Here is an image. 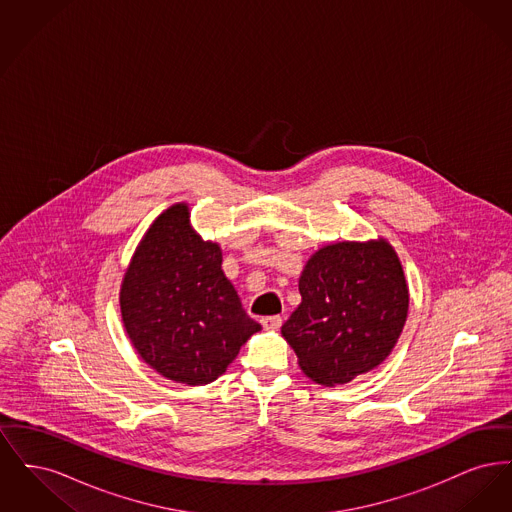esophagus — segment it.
<instances>
[{
    "label": "esophagus",
    "mask_w": 512,
    "mask_h": 512,
    "mask_svg": "<svg viewBox=\"0 0 512 512\" xmlns=\"http://www.w3.org/2000/svg\"><path fill=\"white\" fill-rule=\"evenodd\" d=\"M282 320H284V318L280 317V315H272V317L263 318L261 324H263L267 330H276V328L282 326Z\"/></svg>",
    "instance_id": "obj_1"
}]
</instances>
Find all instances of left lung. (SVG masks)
Listing matches in <instances>:
<instances>
[{
    "label": "left lung",
    "mask_w": 512,
    "mask_h": 512,
    "mask_svg": "<svg viewBox=\"0 0 512 512\" xmlns=\"http://www.w3.org/2000/svg\"><path fill=\"white\" fill-rule=\"evenodd\" d=\"M301 305L282 326L303 372L322 386L351 382L380 365L409 309L401 263L388 242L318 249L299 278Z\"/></svg>",
    "instance_id": "obj_1"
}]
</instances>
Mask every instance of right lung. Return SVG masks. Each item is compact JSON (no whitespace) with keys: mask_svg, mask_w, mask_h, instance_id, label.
I'll list each match as a JSON object with an SVG mask.
<instances>
[{"mask_svg":"<svg viewBox=\"0 0 512 512\" xmlns=\"http://www.w3.org/2000/svg\"><path fill=\"white\" fill-rule=\"evenodd\" d=\"M178 203L151 224L124 274L121 313L140 357L188 386L217 380L261 324L222 272V253Z\"/></svg>","mask_w":512,"mask_h":512,"instance_id":"add662e5","label":"right lung"}]
</instances>
